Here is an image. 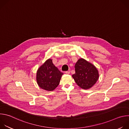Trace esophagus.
Here are the masks:
<instances>
[{"mask_svg":"<svg viewBox=\"0 0 129 129\" xmlns=\"http://www.w3.org/2000/svg\"><path fill=\"white\" fill-rule=\"evenodd\" d=\"M65 72L66 74H67V75H69V73H70V71H65Z\"/></svg>","mask_w":129,"mask_h":129,"instance_id":"obj_1","label":"esophagus"}]
</instances>
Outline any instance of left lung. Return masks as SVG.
Returning <instances> with one entry per match:
<instances>
[{
  "label": "left lung",
  "instance_id": "1",
  "mask_svg": "<svg viewBox=\"0 0 129 129\" xmlns=\"http://www.w3.org/2000/svg\"><path fill=\"white\" fill-rule=\"evenodd\" d=\"M75 68L76 72L72 77L80 88L89 89L98 81L99 73L96 67L84 59H79Z\"/></svg>",
  "mask_w": 129,
  "mask_h": 129
}]
</instances>
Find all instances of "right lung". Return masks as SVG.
<instances>
[{
    "label": "right lung",
    "instance_id": "right-lung-1",
    "mask_svg": "<svg viewBox=\"0 0 129 129\" xmlns=\"http://www.w3.org/2000/svg\"><path fill=\"white\" fill-rule=\"evenodd\" d=\"M63 75L53 64L52 59H48L37 71V83L40 88L51 91L58 87Z\"/></svg>",
    "mask_w": 129,
    "mask_h": 129
}]
</instances>
